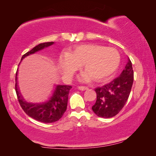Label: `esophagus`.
Wrapping results in <instances>:
<instances>
[{
    "mask_svg": "<svg viewBox=\"0 0 156 156\" xmlns=\"http://www.w3.org/2000/svg\"><path fill=\"white\" fill-rule=\"evenodd\" d=\"M79 89H80V90H82V91H83V90H86V89H88V87L87 86H83V85H80V86H78V87Z\"/></svg>",
    "mask_w": 156,
    "mask_h": 156,
    "instance_id": "1",
    "label": "esophagus"
}]
</instances>
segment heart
<instances>
[{"instance_id":"obj_1","label":"heart","mask_w":156,"mask_h":156,"mask_svg":"<svg viewBox=\"0 0 156 156\" xmlns=\"http://www.w3.org/2000/svg\"><path fill=\"white\" fill-rule=\"evenodd\" d=\"M58 62L62 72L69 75L77 72L83 64L84 72L93 80L101 82L109 78L117 70L120 55L112 47L94 44H79L71 51L60 55ZM88 76L86 75L84 78L89 79Z\"/></svg>"}]
</instances>
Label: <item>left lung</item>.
<instances>
[{
  "label": "left lung",
  "instance_id": "1",
  "mask_svg": "<svg viewBox=\"0 0 156 156\" xmlns=\"http://www.w3.org/2000/svg\"><path fill=\"white\" fill-rule=\"evenodd\" d=\"M133 83V70L129 58L118 78L95 89L97 99L92 110L98 117L109 118L117 115L125 106Z\"/></svg>",
  "mask_w": 156,
  "mask_h": 156
}]
</instances>
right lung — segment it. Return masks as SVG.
Masks as SVG:
<instances>
[{"instance_id":"right-lung-1","label":"right lung","mask_w":156,"mask_h":156,"mask_svg":"<svg viewBox=\"0 0 156 156\" xmlns=\"http://www.w3.org/2000/svg\"><path fill=\"white\" fill-rule=\"evenodd\" d=\"M54 44V42L41 43L25 54L22 56V60L25 57L31 54H35L46 47ZM17 73H16L15 90L16 92L18 100L20 105L26 114L36 120L44 123H51L59 120L62 117L63 114L67 109L68 96L69 90L72 87L69 85H60L57 84L53 91L51 96L45 102L41 103H31L27 102L23 98L18 88Z\"/></svg>"}]
</instances>
